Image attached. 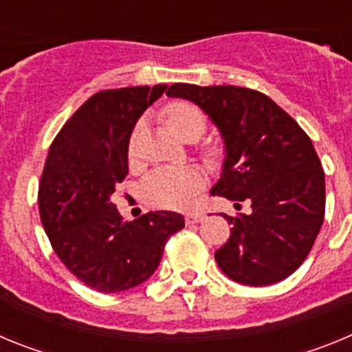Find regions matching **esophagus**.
I'll return each mask as SVG.
<instances>
[{
	"instance_id": "obj_1",
	"label": "esophagus",
	"mask_w": 352,
	"mask_h": 352,
	"mask_svg": "<svg viewBox=\"0 0 352 352\" xmlns=\"http://www.w3.org/2000/svg\"><path fill=\"white\" fill-rule=\"evenodd\" d=\"M203 220H204V214L203 213H194V211H192V213H186L185 214V222L188 223V226H190V223L203 222Z\"/></svg>"
}]
</instances>
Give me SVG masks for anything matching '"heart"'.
Listing matches in <instances>:
<instances>
[{
    "instance_id": "b5f03b06",
    "label": "heart",
    "mask_w": 352,
    "mask_h": 352,
    "mask_svg": "<svg viewBox=\"0 0 352 352\" xmlns=\"http://www.w3.org/2000/svg\"><path fill=\"white\" fill-rule=\"evenodd\" d=\"M164 121L178 138L185 141L195 139L206 129V114L197 104L190 100H173L166 104ZM141 125L133 129L129 142L130 158L135 157V141ZM214 148H206V155L213 157ZM204 186L203 174L194 167H162L153 170L141 183V195L149 206L166 208V210H179L186 208L201 188Z\"/></svg>"
}]
</instances>
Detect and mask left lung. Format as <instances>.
Masks as SVG:
<instances>
[{"instance_id":"left-lung-1","label":"left lung","mask_w":352,"mask_h":352,"mask_svg":"<svg viewBox=\"0 0 352 352\" xmlns=\"http://www.w3.org/2000/svg\"><path fill=\"white\" fill-rule=\"evenodd\" d=\"M203 109L226 142V162L211 194L250 203L229 217L231 236L214 252L229 278L272 285L301 266L324 222V170L310 138L264 93L239 86L178 82L167 89Z\"/></svg>"}]
</instances>
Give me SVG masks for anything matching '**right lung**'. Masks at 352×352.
<instances>
[{"label":"right lung","instance_id":"obj_1","mask_svg":"<svg viewBox=\"0 0 352 352\" xmlns=\"http://www.w3.org/2000/svg\"><path fill=\"white\" fill-rule=\"evenodd\" d=\"M167 84L104 89L84 102L49 148L38 183L40 220L61 263L82 284L120 292L142 284L185 220L155 211L123 222L111 201L129 174L135 121Z\"/></svg>","mask_w":352,"mask_h":352}]
</instances>
